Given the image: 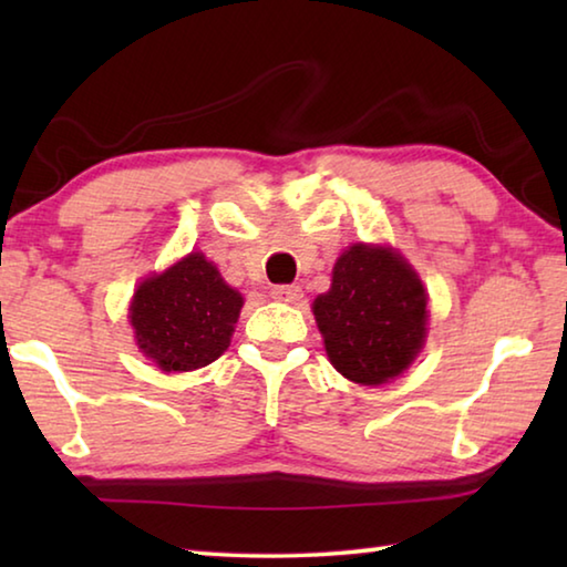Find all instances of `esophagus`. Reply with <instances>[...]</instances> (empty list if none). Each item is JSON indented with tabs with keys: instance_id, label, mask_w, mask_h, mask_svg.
<instances>
[{
	"instance_id": "obj_1",
	"label": "esophagus",
	"mask_w": 567,
	"mask_h": 567,
	"mask_svg": "<svg viewBox=\"0 0 567 567\" xmlns=\"http://www.w3.org/2000/svg\"><path fill=\"white\" fill-rule=\"evenodd\" d=\"M272 297L280 302L295 305L297 300H302V287L300 285H277V287H272Z\"/></svg>"
}]
</instances>
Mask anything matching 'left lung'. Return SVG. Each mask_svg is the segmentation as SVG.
<instances>
[{
	"label": "left lung",
	"mask_w": 567,
	"mask_h": 567,
	"mask_svg": "<svg viewBox=\"0 0 567 567\" xmlns=\"http://www.w3.org/2000/svg\"><path fill=\"white\" fill-rule=\"evenodd\" d=\"M332 368L358 385L405 372L425 344L427 292L398 249L358 243L332 267V285L312 302Z\"/></svg>",
	"instance_id": "left-lung-1"
}]
</instances>
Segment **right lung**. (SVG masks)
Wrapping results in <instances>:
<instances>
[{"label":"right lung","mask_w":567,"mask_h":567,"mask_svg":"<svg viewBox=\"0 0 567 567\" xmlns=\"http://www.w3.org/2000/svg\"><path fill=\"white\" fill-rule=\"evenodd\" d=\"M243 302L203 252H189L140 282L130 302V324L140 352L159 370L189 372L229 348Z\"/></svg>","instance_id":"right-lung-1"}]
</instances>
